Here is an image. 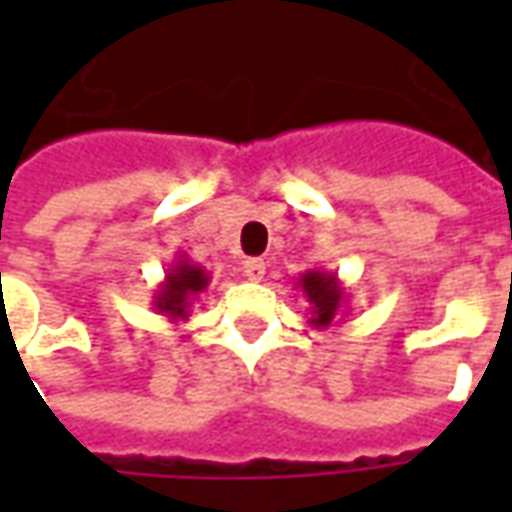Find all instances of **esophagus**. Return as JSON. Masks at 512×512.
<instances>
[{"label": "esophagus", "instance_id": "1", "mask_svg": "<svg viewBox=\"0 0 512 512\" xmlns=\"http://www.w3.org/2000/svg\"><path fill=\"white\" fill-rule=\"evenodd\" d=\"M241 271H244V277L249 279V282H260L263 274H266V263H263V260H257V257H249V260L241 263Z\"/></svg>", "mask_w": 512, "mask_h": 512}]
</instances>
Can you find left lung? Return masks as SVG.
<instances>
[{
    "instance_id": "1",
    "label": "left lung",
    "mask_w": 512,
    "mask_h": 512,
    "mask_svg": "<svg viewBox=\"0 0 512 512\" xmlns=\"http://www.w3.org/2000/svg\"><path fill=\"white\" fill-rule=\"evenodd\" d=\"M301 288V293L310 301V326L312 329H329L340 315H343L345 307V290L340 285V279L332 271H321V268H310L304 271L296 282Z\"/></svg>"
}]
</instances>
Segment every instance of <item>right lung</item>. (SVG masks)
<instances>
[{"label":"right lung","instance_id":"add662e5","mask_svg":"<svg viewBox=\"0 0 512 512\" xmlns=\"http://www.w3.org/2000/svg\"><path fill=\"white\" fill-rule=\"evenodd\" d=\"M211 274L189 257L178 255V260L167 268L164 282L153 293V310L167 315L169 321H189L191 304L200 299V293L208 290Z\"/></svg>","mask_w":512,"mask_h":512}]
</instances>
